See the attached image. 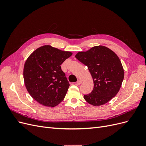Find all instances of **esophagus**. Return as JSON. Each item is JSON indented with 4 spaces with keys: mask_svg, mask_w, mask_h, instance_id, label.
<instances>
[{
    "mask_svg": "<svg viewBox=\"0 0 146 146\" xmlns=\"http://www.w3.org/2000/svg\"><path fill=\"white\" fill-rule=\"evenodd\" d=\"M76 83H77V85H80V84L82 83V81H81V80H78V81L76 82Z\"/></svg>",
    "mask_w": 146,
    "mask_h": 146,
    "instance_id": "obj_1",
    "label": "esophagus"
}]
</instances>
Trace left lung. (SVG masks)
I'll return each mask as SVG.
<instances>
[{"mask_svg": "<svg viewBox=\"0 0 146 146\" xmlns=\"http://www.w3.org/2000/svg\"><path fill=\"white\" fill-rule=\"evenodd\" d=\"M76 58L88 66L94 81L91 93L84 95L90 104L100 106L107 103L119 92L124 77L122 63L110 48L99 46L87 52H80Z\"/></svg>", "mask_w": 146, "mask_h": 146, "instance_id": "8db88e82", "label": "left lung"}]
</instances>
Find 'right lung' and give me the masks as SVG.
<instances>
[{
	"label": "right lung",
	"mask_w": 146,
	"mask_h": 146,
	"mask_svg": "<svg viewBox=\"0 0 146 146\" xmlns=\"http://www.w3.org/2000/svg\"><path fill=\"white\" fill-rule=\"evenodd\" d=\"M72 54L44 46L29 56L24 64V79L33 99L51 107L64 99L70 84L60 65Z\"/></svg>",
	"instance_id": "1"
}]
</instances>
